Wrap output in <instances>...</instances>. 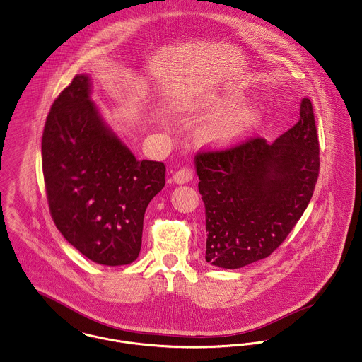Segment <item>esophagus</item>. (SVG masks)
<instances>
[{
	"instance_id": "esophagus-1",
	"label": "esophagus",
	"mask_w": 362,
	"mask_h": 362,
	"mask_svg": "<svg viewBox=\"0 0 362 362\" xmlns=\"http://www.w3.org/2000/svg\"><path fill=\"white\" fill-rule=\"evenodd\" d=\"M192 176H194V172H192V168H187V167H185V168H180L179 170H176L175 173H173V180L176 182V183H189L190 180L192 179Z\"/></svg>"
}]
</instances>
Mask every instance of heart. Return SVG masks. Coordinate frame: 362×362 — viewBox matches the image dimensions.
I'll use <instances>...</instances> for the list:
<instances>
[{"label": "heart", "instance_id": "1", "mask_svg": "<svg viewBox=\"0 0 362 362\" xmlns=\"http://www.w3.org/2000/svg\"><path fill=\"white\" fill-rule=\"evenodd\" d=\"M235 107V100L217 103L214 112H223ZM258 120V113L255 109H240L231 112L217 119L205 131V139L217 145H230L239 141L246 132L255 126Z\"/></svg>", "mask_w": 362, "mask_h": 362}]
</instances>
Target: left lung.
Masks as SVG:
<instances>
[{
	"instance_id": "1",
	"label": "left lung",
	"mask_w": 362,
	"mask_h": 362,
	"mask_svg": "<svg viewBox=\"0 0 362 362\" xmlns=\"http://www.w3.org/2000/svg\"><path fill=\"white\" fill-rule=\"evenodd\" d=\"M198 190L205 204V259L236 269L272 255L308 208L320 172L310 100L275 142L253 136L223 149L198 151Z\"/></svg>"
}]
</instances>
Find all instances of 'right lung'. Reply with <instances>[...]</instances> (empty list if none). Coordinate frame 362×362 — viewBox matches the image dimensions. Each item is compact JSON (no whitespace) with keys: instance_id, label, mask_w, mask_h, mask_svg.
I'll use <instances>...</instances> for the list:
<instances>
[{"instance_id":"right-lung-1","label":"right lung","mask_w":362,"mask_h":362,"mask_svg":"<svg viewBox=\"0 0 362 362\" xmlns=\"http://www.w3.org/2000/svg\"><path fill=\"white\" fill-rule=\"evenodd\" d=\"M42 170L50 216L75 249L109 267L138 258L145 212L165 186V165L136 160L105 127L87 75H76L50 107Z\"/></svg>"}]
</instances>
